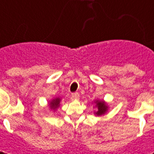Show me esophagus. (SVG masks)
Wrapping results in <instances>:
<instances>
[{"instance_id":"1","label":"esophagus","mask_w":154,"mask_h":154,"mask_svg":"<svg viewBox=\"0 0 154 154\" xmlns=\"http://www.w3.org/2000/svg\"><path fill=\"white\" fill-rule=\"evenodd\" d=\"M79 97H80V96H79V94L77 93V92L71 94V98H72V99H79Z\"/></svg>"}]
</instances>
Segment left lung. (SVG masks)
<instances>
[{"mask_svg":"<svg viewBox=\"0 0 154 154\" xmlns=\"http://www.w3.org/2000/svg\"><path fill=\"white\" fill-rule=\"evenodd\" d=\"M93 103V102H92ZM94 107L97 108V111L94 112V115L96 117H101L104 116L109 111V105L104 99H96L94 100Z\"/></svg>","mask_w":154,"mask_h":154,"instance_id":"obj_1","label":"left lung"}]
</instances>
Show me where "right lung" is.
Instances as JSON below:
<instances>
[{"label":"right lung","instance_id":"add662e5","mask_svg":"<svg viewBox=\"0 0 154 154\" xmlns=\"http://www.w3.org/2000/svg\"><path fill=\"white\" fill-rule=\"evenodd\" d=\"M62 99L59 97H53L51 98L50 101H49V108H50V111H53V112H57V109L60 107V103H61Z\"/></svg>","mask_w":154,"mask_h":154}]
</instances>
